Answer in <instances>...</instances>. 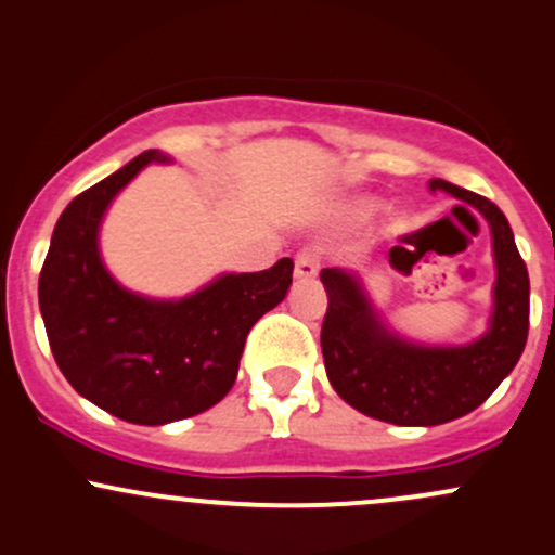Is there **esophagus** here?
Segmentation results:
<instances>
[{"label": "esophagus", "instance_id": "obj_1", "mask_svg": "<svg viewBox=\"0 0 555 555\" xmlns=\"http://www.w3.org/2000/svg\"><path fill=\"white\" fill-rule=\"evenodd\" d=\"M296 280H314L320 272V259L314 251H301L296 257Z\"/></svg>", "mask_w": 555, "mask_h": 555}]
</instances>
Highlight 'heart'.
Returning a JSON list of instances; mask_svg holds the SVG:
<instances>
[{"label":"heart","mask_w":555,"mask_h":555,"mask_svg":"<svg viewBox=\"0 0 555 555\" xmlns=\"http://www.w3.org/2000/svg\"><path fill=\"white\" fill-rule=\"evenodd\" d=\"M366 209H372V204H366Z\"/></svg>","instance_id":"obj_1"}]
</instances>
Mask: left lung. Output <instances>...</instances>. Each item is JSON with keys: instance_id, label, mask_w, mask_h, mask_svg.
Here are the masks:
<instances>
[{"instance_id": "1", "label": "left lung", "mask_w": 555, "mask_h": 555, "mask_svg": "<svg viewBox=\"0 0 555 555\" xmlns=\"http://www.w3.org/2000/svg\"><path fill=\"white\" fill-rule=\"evenodd\" d=\"M429 191H446L488 220L495 283L488 330L464 346H425L385 325L353 270H322L327 314L322 357L330 385L348 406L401 427H433L475 412L508 377L527 344L529 275L506 215L490 198L433 178ZM414 251L390 248V267L406 272Z\"/></svg>"}]
</instances>
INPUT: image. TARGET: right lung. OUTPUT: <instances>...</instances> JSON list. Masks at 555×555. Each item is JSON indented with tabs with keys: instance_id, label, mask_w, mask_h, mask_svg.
<instances>
[{
	"instance_id": "obj_1",
	"label": "right lung",
	"mask_w": 555,
	"mask_h": 555,
	"mask_svg": "<svg viewBox=\"0 0 555 555\" xmlns=\"http://www.w3.org/2000/svg\"><path fill=\"white\" fill-rule=\"evenodd\" d=\"M143 152L73 198L54 225L39 275V307L67 383L130 425H167L207 412L238 375L248 330L294 283V261L261 272H225L183 298L122 288L104 267L99 230L115 196L146 165Z\"/></svg>"
}]
</instances>
